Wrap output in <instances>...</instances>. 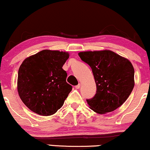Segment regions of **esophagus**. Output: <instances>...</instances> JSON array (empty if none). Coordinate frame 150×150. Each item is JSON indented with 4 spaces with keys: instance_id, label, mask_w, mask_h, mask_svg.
<instances>
[{
    "instance_id": "obj_1",
    "label": "esophagus",
    "mask_w": 150,
    "mask_h": 150,
    "mask_svg": "<svg viewBox=\"0 0 150 150\" xmlns=\"http://www.w3.org/2000/svg\"><path fill=\"white\" fill-rule=\"evenodd\" d=\"M80 87V84H78V85L75 86V88H76V89H79Z\"/></svg>"
}]
</instances>
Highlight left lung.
<instances>
[{"mask_svg": "<svg viewBox=\"0 0 150 150\" xmlns=\"http://www.w3.org/2000/svg\"><path fill=\"white\" fill-rule=\"evenodd\" d=\"M94 75L97 92L87 99L91 109L98 113L116 110L126 101L134 87V68L130 61L108 50L78 53Z\"/></svg>", "mask_w": 150, "mask_h": 150, "instance_id": "left-lung-1", "label": "left lung"}]
</instances>
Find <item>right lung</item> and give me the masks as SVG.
Here are the masks:
<instances>
[{
    "label": "right lung",
    "mask_w": 150,
    "mask_h": 150,
    "mask_svg": "<svg viewBox=\"0 0 150 150\" xmlns=\"http://www.w3.org/2000/svg\"><path fill=\"white\" fill-rule=\"evenodd\" d=\"M68 53L43 50L22 62L18 70V91L27 107L42 116L58 111L72 90L62 68Z\"/></svg>",
    "instance_id": "1"
}]
</instances>
